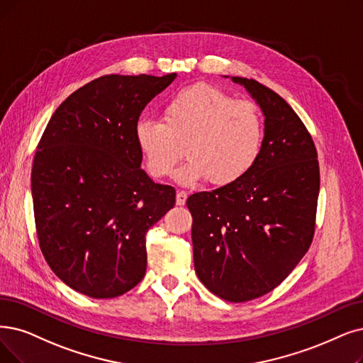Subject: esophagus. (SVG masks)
Wrapping results in <instances>:
<instances>
[{"label":"esophagus","instance_id":"esophagus-1","mask_svg":"<svg viewBox=\"0 0 363 363\" xmlns=\"http://www.w3.org/2000/svg\"><path fill=\"white\" fill-rule=\"evenodd\" d=\"M186 199H187V194L184 191H177V196H176L177 206H184Z\"/></svg>","mask_w":363,"mask_h":363}]
</instances>
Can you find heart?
<instances>
[{
    "instance_id": "b5f03b06",
    "label": "heart",
    "mask_w": 363,
    "mask_h": 363,
    "mask_svg": "<svg viewBox=\"0 0 363 363\" xmlns=\"http://www.w3.org/2000/svg\"><path fill=\"white\" fill-rule=\"evenodd\" d=\"M164 121L141 116L134 125V141L147 172L165 179L186 152L187 161L176 180L191 186L208 180L229 186L244 179L256 165L264 146V121L257 106L234 99L211 84H195L168 98Z\"/></svg>"
}]
</instances>
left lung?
<instances>
[{"label": "left lung", "mask_w": 363, "mask_h": 363, "mask_svg": "<svg viewBox=\"0 0 363 363\" xmlns=\"http://www.w3.org/2000/svg\"><path fill=\"white\" fill-rule=\"evenodd\" d=\"M232 82L265 116L262 152L238 183L194 194L186 206L199 280L225 301L245 302L277 287L310 249L320 171L314 141L294 108L253 79Z\"/></svg>", "instance_id": "obj_1"}]
</instances>
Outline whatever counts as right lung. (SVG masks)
Returning a JSON list of instances; mask_svg holds the SVG:
<instances>
[{
  "mask_svg": "<svg viewBox=\"0 0 363 363\" xmlns=\"http://www.w3.org/2000/svg\"><path fill=\"white\" fill-rule=\"evenodd\" d=\"M176 77L95 79L56 108L41 135L31 172L40 249L86 296H121L143 280L147 230L176 204V189L141 169L134 141L141 111Z\"/></svg>",
  "mask_w": 363,
  "mask_h": 363,
  "instance_id": "right-lung-1",
  "label": "right lung"
}]
</instances>
